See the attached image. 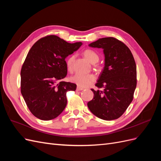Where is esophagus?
Returning <instances> with one entry per match:
<instances>
[{"label": "esophagus", "mask_w": 161, "mask_h": 161, "mask_svg": "<svg viewBox=\"0 0 161 161\" xmlns=\"http://www.w3.org/2000/svg\"><path fill=\"white\" fill-rule=\"evenodd\" d=\"M83 90V88H81L80 86H77L76 87V91H82Z\"/></svg>", "instance_id": "34e87169"}]
</instances>
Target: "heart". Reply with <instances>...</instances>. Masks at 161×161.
<instances>
[{
    "label": "heart",
    "instance_id": "heart-1",
    "mask_svg": "<svg viewBox=\"0 0 161 161\" xmlns=\"http://www.w3.org/2000/svg\"><path fill=\"white\" fill-rule=\"evenodd\" d=\"M84 56L92 64L97 63L99 60V57L97 53L91 50H86L83 52ZM75 56H70L66 60L67 69L70 72L73 71V62H74ZM70 80L75 83L78 86L87 87L90 86L92 83H93L95 80V76L91 73H77V74L73 75L70 78Z\"/></svg>",
    "mask_w": 161,
    "mask_h": 161
}]
</instances>
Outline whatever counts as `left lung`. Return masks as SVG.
<instances>
[{"mask_svg":"<svg viewBox=\"0 0 161 161\" xmlns=\"http://www.w3.org/2000/svg\"><path fill=\"white\" fill-rule=\"evenodd\" d=\"M102 48L105 65L95 86L93 99L88 102L90 111L104 120L119 118L133 100L136 87V65L127 46L114 37H103L89 45Z\"/></svg>","mask_w":161,"mask_h":161,"instance_id":"8db88e82","label":"left lung"}]
</instances>
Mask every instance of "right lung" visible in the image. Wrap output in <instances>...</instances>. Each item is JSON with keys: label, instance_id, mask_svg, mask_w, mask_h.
Returning a JSON list of instances; mask_svg holds the SVG:
<instances>
[{"label": "right lung", "instance_id": "1", "mask_svg": "<svg viewBox=\"0 0 161 161\" xmlns=\"http://www.w3.org/2000/svg\"><path fill=\"white\" fill-rule=\"evenodd\" d=\"M82 44L48 36L37 41L28 52L21 70V92L38 119H53L65 109L67 91L76 89V84L61 81L67 75L65 59Z\"/></svg>", "mask_w": 161, "mask_h": 161}]
</instances>
